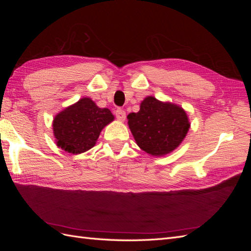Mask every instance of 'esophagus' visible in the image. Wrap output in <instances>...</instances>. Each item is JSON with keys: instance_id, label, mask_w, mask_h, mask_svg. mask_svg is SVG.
<instances>
[{"instance_id": "esophagus-1", "label": "esophagus", "mask_w": 251, "mask_h": 251, "mask_svg": "<svg viewBox=\"0 0 251 251\" xmlns=\"http://www.w3.org/2000/svg\"><path fill=\"white\" fill-rule=\"evenodd\" d=\"M115 115H116V118L119 121H125L126 120V112L123 109H117L116 112H115Z\"/></svg>"}]
</instances>
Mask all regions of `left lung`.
Segmentation results:
<instances>
[{
	"label": "left lung",
	"mask_w": 251,
	"mask_h": 251,
	"mask_svg": "<svg viewBox=\"0 0 251 251\" xmlns=\"http://www.w3.org/2000/svg\"><path fill=\"white\" fill-rule=\"evenodd\" d=\"M127 125L138 147L151 156H164L183 141L191 124L185 111L153 96L144 98L137 113L127 115Z\"/></svg>",
	"instance_id": "obj_1"
}]
</instances>
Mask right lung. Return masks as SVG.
Instances as JSON below:
<instances>
[{"label":"right lung","instance_id":"right-lung-1","mask_svg":"<svg viewBox=\"0 0 251 251\" xmlns=\"http://www.w3.org/2000/svg\"><path fill=\"white\" fill-rule=\"evenodd\" d=\"M114 120L107 108H98L88 97L59 112L53 120V134L58 148L71 154L92 149L102 128Z\"/></svg>","mask_w":251,"mask_h":251}]
</instances>
